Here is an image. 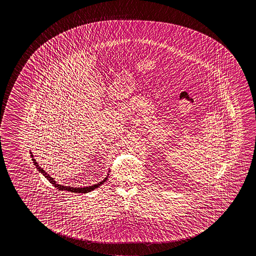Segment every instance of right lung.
Masks as SVG:
<instances>
[{"label": "right lung", "instance_id": "obj_1", "mask_svg": "<svg viewBox=\"0 0 256 256\" xmlns=\"http://www.w3.org/2000/svg\"><path fill=\"white\" fill-rule=\"evenodd\" d=\"M33 160V162H34V165H36V168H38V172H40V173H42V175L46 178V180H48V181H49L50 183H52V184H54L55 188H57V189H59L60 191H68V192H72V193L86 194L97 188L101 184V183H100V184L90 186H88V188H72V186H62V184H57L56 181L54 180V178H52L49 174H47L46 172H44V170L38 165V162H36V160Z\"/></svg>", "mask_w": 256, "mask_h": 256}]
</instances>
